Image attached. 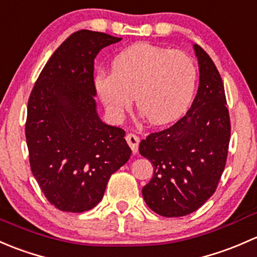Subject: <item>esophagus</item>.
Listing matches in <instances>:
<instances>
[{
  "instance_id": "esophagus-1",
  "label": "esophagus",
  "mask_w": 257,
  "mask_h": 257,
  "mask_svg": "<svg viewBox=\"0 0 257 257\" xmlns=\"http://www.w3.org/2000/svg\"><path fill=\"white\" fill-rule=\"evenodd\" d=\"M126 141H127L128 146L131 147L132 152L136 153L137 151H139V144H140L139 136H136L135 134H127L126 135Z\"/></svg>"
}]
</instances>
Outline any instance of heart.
<instances>
[{
    "mask_svg": "<svg viewBox=\"0 0 257 257\" xmlns=\"http://www.w3.org/2000/svg\"><path fill=\"white\" fill-rule=\"evenodd\" d=\"M111 67L112 73L97 74L95 89L115 120L131 107L134 96L152 125L178 120L192 104L198 68L186 52L137 43L118 53Z\"/></svg>",
    "mask_w": 257,
    "mask_h": 257,
    "instance_id": "1",
    "label": "heart"
}]
</instances>
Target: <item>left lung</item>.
<instances>
[{
  "label": "left lung",
  "mask_w": 257,
  "mask_h": 257,
  "mask_svg": "<svg viewBox=\"0 0 257 257\" xmlns=\"http://www.w3.org/2000/svg\"><path fill=\"white\" fill-rule=\"evenodd\" d=\"M199 88L190 109L171 127L140 142L153 177L142 188L155 213L178 218L199 209L214 194L226 165L230 117L221 76L208 53L194 44Z\"/></svg>",
  "instance_id": "obj_1"
}]
</instances>
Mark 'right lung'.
I'll list each match as a JSON object with an SVG mask.
<instances>
[{
	"label": "right lung",
	"mask_w": 257,
	"mask_h": 257,
	"mask_svg": "<svg viewBox=\"0 0 257 257\" xmlns=\"http://www.w3.org/2000/svg\"><path fill=\"white\" fill-rule=\"evenodd\" d=\"M120 41L101 32H74L53 53L32 89L26 121L31 169L59 210L94 208L111 174L131 156L125 131L100 120L94 99V59Z\"/></svg>",
	"instance_id": "add662e5"
}]
</instances>
